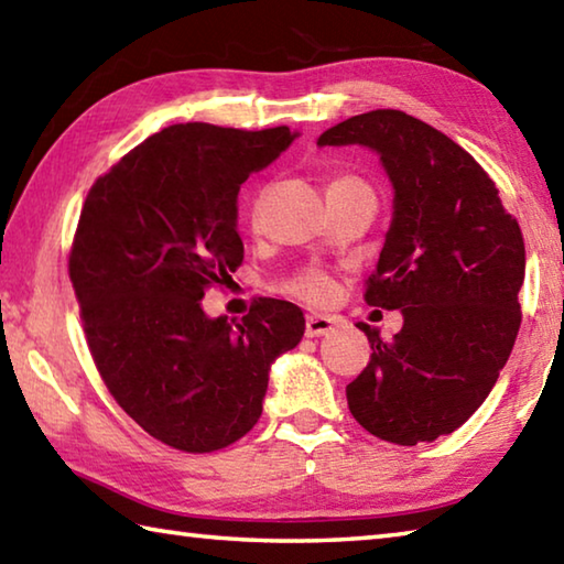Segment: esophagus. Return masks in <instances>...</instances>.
Here are the masks:
<instances>
[{
    "mask_svg": "<svg viewBox=\"0 0 564 564\" xmlns=\"http://www.w3.org/2000/svg\"><path fill=\"white\" fill-rule=\"evenodd\" d=\"M333 326H336V321H333L330 316H308L305 318V336L308 338H321L326 336V333L333 330Z\"/></svg>",
    "mask_w": 564,
    "mask_h": 564,
    "instance_id": "34e87169",
    "label": "esophagus"
}]
</instances>
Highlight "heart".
<instances>
[{
  "instance_id": "1",
  "label": "heart",
  "mask_w": 564,
  "mask_h": 564,
  "mask_svg": "<svg viewBox=\"0 0 564 564\" xmlns=\"http://www.w3.org/2000/svg\"><path fill=\"white\" fill-rule=\"evenodd\" d=\"M352 186H366L360 178H352V176H338L333 178L328 184V191L333 188H352ZM289 291L295 295V299H301L305 303H326L333 299V293H336V283L328 273L323 271H305L301 273L299 279H293Z\"/></svg>"
}]
</instances>
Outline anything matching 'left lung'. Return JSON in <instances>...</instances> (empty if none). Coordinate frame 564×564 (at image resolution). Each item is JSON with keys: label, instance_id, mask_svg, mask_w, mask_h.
I'll use <instances>...</instances> for the list:
<instances>
[{"label": "left lung", "instance_id": "left-lung-1", "mask_svg": "<svg viewBox=\"0 0 564 564\" xmlns=\"http://www.w3.org/2000/svg\"><path fill=\"white\" fill-rule=\"evenodd\" d=\"M376 151L393 184V221L366 301L398 308L393 338L358 326L370 360L346 388L352 417L380 441L433 443L470 417L520 330V226L465 149L405 111L378 109L321 133L318 147Z\"/></svg>", "mask_w": 564, "mask_h": 564}]
</instances>
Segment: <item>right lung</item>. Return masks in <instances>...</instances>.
I'll return each instance as SVG.
<instances>
[{"label":"right lung","instance_id":"obj_1","mask_svg":"<svg viewBox=\"0 0 564 564\" xmlns=\"http://www.w3.org/2000/svg\"><path fill=\"white\" fill-rule=\"evenodd\" d=\"M299 131L174 123L97 178L69 279L91 358L113 400L186 453L236 443L259 423L271 362L303 338L299 305L261 299L241 321L208 318V285L243 261L238 191Z\"/></svg>","mask_w":564,"mask_h":564}]
</instances>
